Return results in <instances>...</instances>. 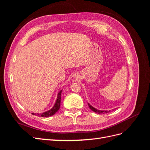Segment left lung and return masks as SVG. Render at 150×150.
I'll return each instance as SVG.
<instances>
[{"instance_id": "obj_1", "label": "left lung", "mask_w": 150, "mask_h": 150, "mask_svg": "<svg viewBox=\"0 0 150 150\" xmlns=\"http://www.w3.org/2000/svg\"><path fill=\"white\" fill-rule=\"evenodd\" d=\"M88 105H89V108L91 109V110L92 111H93L94 112H96V113H98V114H101V113H108V112H110V111H101V110H96V108H93L92 106H91L89 104H88ZM116 110V109H115Z\"/></svg>"}]
</instances>
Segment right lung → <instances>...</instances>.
<instances>
[{
    "instance_id": "1",
    "label": "right lung",
    "mask_w": 150,
    "mask_h": 150,
    "mask_svg": "<svg viewBox=\"0 0 150 150\" xmlns=\"http://www.w3.org/2000/svg\"><path fill=\"white\" fill-rule=\"evenodd\" d=\"M61 92L62 90L60 91L59 93H58V96L57 98V100L56 101L55 104H54V107L46 112H44L42 113H40V114H39V113H37V114H35V113H32V114L34 115H36L37 116H41V117H49V116H52V115H55L56 112L58 111V110H59V108L61 106Z\"/></svg>"
}]
</instances>
